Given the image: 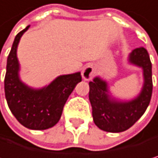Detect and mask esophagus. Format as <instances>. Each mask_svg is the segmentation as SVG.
<instances>
[{
    "label": "esophagus",
    "instance_id": "obj_1",
    "mask_svg": "<svg viewBox=\"0 0 158 158\" xmlns=\"http://www.w3.org/2000/svg\"><path fill=\"white\" fill-rule=\"evenodd\" d=\"M95 73H96V70H95L94 66L92 64H88V65H86L85 67L82 69L81 75H82L83 80L90 81V80H92V78L94 77Z\"/></svg>",
    "mask_w": 158,
    "mask_h": 158
}]
</instances>
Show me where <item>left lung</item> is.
Returning a JSON list of instances; mask_svg holds the SVG:
<instances>
[{
  "label": "left lung",
  "instance_id": "left-lung-1",
  "mask_svg": "<svg viewBox=\"0 0 158 158\" xmlns=\"http://www.w3.org/2000/svg\"><path fill=\"white\" fill-rule=\"evenodd\" d=\"M130 62L143 69L144 85L141 93L131 101H117L108 95L107 83L95 77L89 82V99L92 105L95 124L99 129L110 133H120L128 130L142 114L150 104L153 93L152 62L144 47L135 48L130 54Z\"/></svg>",
  "mask_w": 158,
  "mask_h": 158
}]
</instances>
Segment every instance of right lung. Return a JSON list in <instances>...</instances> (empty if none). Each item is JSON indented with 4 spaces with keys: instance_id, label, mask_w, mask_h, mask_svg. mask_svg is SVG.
<instances>
[{
    "instance_id": "right-lung-1",
    "label": "right lung",
    "mask_w": 158,
    "mask_h": 158,
    "mask_svg": "<svg viewBox=\"0 0 158 158\" xmlns=\"http://www.w3.org/2000/svg\"><path fill=\"white\" fill-rule=\"evenodd\" d=\"M28 25L16 36L7 58L4 77V93L8 107L22 125L32 130H45L56 125L64 104L76 85L81 81V73L60 76L48 86L34 90L23 83L19 77L17 47Z\"/></svg>"
}]
</instances>
